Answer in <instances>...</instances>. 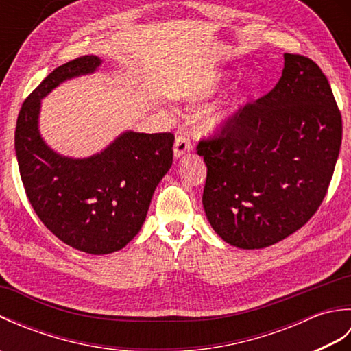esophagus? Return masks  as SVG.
Listing matches in <instances>:
<instances>
[{
	"label": "esophagus",
	"instance_id": "34e87169",
	"mask_svg": "<svg viewBox=\"0 0 351 351\" xmlns=\"http://www.w3.org/2000/svg\"><path fill=\"white\" fill-rule=\"evenodd\" d=\"M191 147H193L191 141H190V137L187 136V134H180V136H178L176 140H175L173 154H175L176 158H180V156L190 152Z\"/></svg>",
	"mask_w": 351,
	"mask_h": 351
}]
</instances>
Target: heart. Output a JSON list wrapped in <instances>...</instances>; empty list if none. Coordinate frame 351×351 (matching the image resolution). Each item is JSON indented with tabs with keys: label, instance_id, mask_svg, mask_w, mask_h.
Wrapping results in <instances>:
<instances>
[{
	"label": "heart",
	"instance_id": "obj_1",
	"mask_svg": "<svg viewBox=\"0 0 351 351\" xmlns=\"http://www.w3.org/2000/svg\"><path fill=\"white\" fill-rule=\"evenodd\" d=\"M253 88V78L252 77H245L238 88L235 90V93L230 96L229 101L223 106L220 110L215 111L214 114H211L208 117L206 121V128L208 130H221L232 121V119L240 113V110L243 108V106L247 101L249 95Z\"/></svg>",
	"mask_w": 351,
	"mask_h": 351
}]
</instances>
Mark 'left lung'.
Wrapping results in <instances>:
<instances>
[{
    "mask_svg": "<svg viewBox=\"0 0 351 351\" xmlns=\"http://www.w3.org/2000/svg\"><path fill=\"white\" fill-rule=\"evenodd\" d=\"M279 83L202 138V204L221 240L263 249L317 213L337 164L342 119L329 81L311 58L285 54Z\"/></svg>",
    "mask_w": 351,
    "mask_h": 351,
    "instance_id": "obj_1",
    "label": "left lung"
}]
</instances>
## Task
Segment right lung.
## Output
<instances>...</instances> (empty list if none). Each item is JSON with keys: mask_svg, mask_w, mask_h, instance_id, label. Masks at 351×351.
Segmentation results:
<instances>
[{"mask_svg": "<svg viewBox=\"0 0 351 351\" xmlns=\"http://www.w3.org/2000/svg\"><path fill=\"white\" fill-rule=\"evenodd\" d=\"M99 64L96 56H83L52 71L22 104L14 131L21 180L37 217L58 240L90 255L121 250L138 234L175 141L171 132L126 131L88 158L63 156L45 143L40 99Z\"/></svg>", "mask_w": 351, "mask_h": 351, "instance_id": "right-lung-1", "label": "right lung"}]
</instances>
